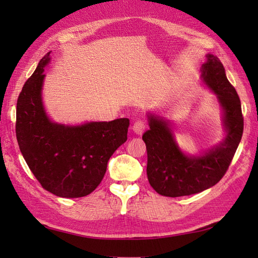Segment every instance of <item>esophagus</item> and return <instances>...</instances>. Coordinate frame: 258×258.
I'll list each match as a JSON object with an SVG mask.
<instances>
[{
  "instance_id": "1",
  "label": "esophagus",
  "mask_w": 258,
  "mask_h": 258,
  "mask_svg": "<svg viewBox=\"0 0 258 258\" xmlns=\"http://www.w3.org/2000/svg\"><path fill=\"white\" fill-rule=\"evenodd\" d=\"M146 128V125L145 123L143 122V120H138V122H135L134 125H133V132L136 134V135H142L144 133V131Z\"/></svg>"
}]
</instances>
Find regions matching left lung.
Wrapping results in <instances>:
<instances>
[{
  "instance_id": "obj_1",
  "label": "left lung",
  "mask_w": 258,
  "mask_h": 258,
  "mask_svg": "<svg viewBox=\"0 0 258 258\" xmlns=\"http://www.w3.org/2000/svg\"><path fill=\"white\" fill-rule=\"evenodd\" d=\"M201 72L203 83L216 95L222 107L225 138L200 155H188L175 141L171 122L147 114L150 130L143 134L147 150V178L152 187L163 196L191 195L217 184L225 175L242 140V106L222 62L213 54H207Z\"/></svg>"
}]
</instances>
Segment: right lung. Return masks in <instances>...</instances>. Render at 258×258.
Wrapping results in <instances>:
<instances>
[{
  "label": "right lung",
  "mask_w": 258,
  "mask_h": 258,
  "mask_svg": "<svg viewBox=\"0 0 258 258\" xmlns=\"http://www.w3.org/2000/svg\"><path fill=\"white\" fill-rule=\"evenodd\" d=\"M50 53L25 82L16 104V139L31 172L50 193L76 199L91 194L109 157L127 140L128 118L65 125L47 116L42 100Z\"/></svg>",
  "instance_id": "1"
}]
</instances>
